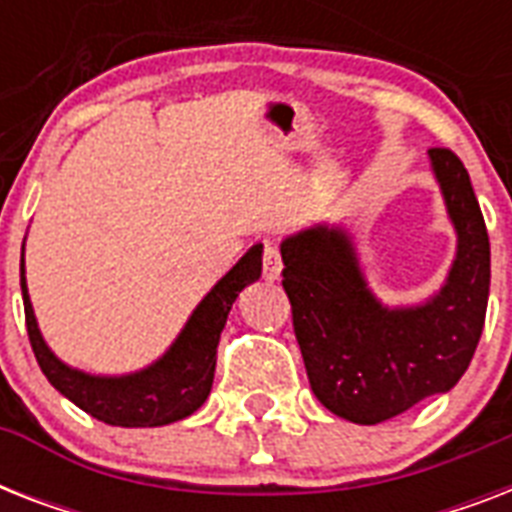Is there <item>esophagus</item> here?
<instances>
[{
  "instance_id": "esophagus-1",
  "label": "esophagus",
  "mask_w": 512,
  "mask_h": 512,
  "mask_svg": "<svg viewBox=\"0 0 512 512\" xmlns=\"http://www.w3.org/2000/svg\"><path fill=\"white\" fill-rule=\"evenodd\" d=\"M281 252L276 247V241H265V252H263V276L268 281H276L281 276Z\"/></svg>"
}]
</instances>
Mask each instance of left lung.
<instances>
[{
	"label": "left lung",
	"mask_w": 512,
	"mask_h": 512,
	"mask_svg": "<svg viewBox=\"0 0 512 512\" xmlns=\"http://www.w3.org/2000/svg\"><path fill=\"white\" fill-rule=\"evenodd\" d=\"M428 156L457 255L425 303H380L342 225H311L281 241V284L313 393L356 425H377L452 390L484 332L492 279L484 215L465 164L449 148Z\"/></svg>",
	"instance_id": "8db88e82"
}]
</instances>
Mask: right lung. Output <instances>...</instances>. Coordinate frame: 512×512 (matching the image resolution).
<instances>
[{"mask_svg": "<svg viewBox=\"0 0 512 512\" xmlns=\"http://www.w3.org/2000/svg\"><path fill=\"white\" fill-rule=\"evenodd\" d=\"M263 273V244H255L215 287L209 289L162 358L130 374H90L60 361L44 342L26 287V265L20 255V292L26 329L44 377L68 401L95 420L119 428H159L185 420L207 401L215 380L217 342L231 305L244 287Z\"/></svg>", "mask_w": 512, "mask_h": 512, "instance_id": "add662e5", "label": "right lung"}]
</instances>
